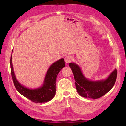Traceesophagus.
Wrapping results in <instances>:
<instances>
[{
    "mask_svg": "<svg viewBox=\"0 0 126 126\" xmlns=\"http://www.w3.org/2000/svg\"><path fill=\"white\" fill-rule=\"evenodd\" d=\"M64 61L66 63H69L71 61V57L69 56H67L64 57Z\"/></svg>",
    "mask_w": 126,
    "mask_h": 126,
    "instance_id": "34e87169",
    "label": "esophagus"
}]
</instances>
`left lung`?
I'll use <instances>...</instances> for the list:
<instances>
[{
    "mask_svg": "<svg viewBox=\"0 0 126 126\" xmlns=\"http://www.w3.org/2000/svg\"><path fill=\"white\" fill-rule=\"evenodd\" d=\"M69 65L74 74L76 89L82 97L91 99L99 98L111 90L115 85L117 76L116 69L106 79L93 81L88 80L83 76L77 64L71 63Z\"/></svg>",
    "mask_w": 126,
    "mask_h": 126,
    "instance_id": "8db88e82",
    "label": "left lung"
}]
</instances>
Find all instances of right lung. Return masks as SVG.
Returning <instances> with one entry per match:
<instances>
[{
    "label": "right lung",
    "mask_w": 126,
    "mask_h": 126,
    "mask_svg": "<svg viewBox=\"0 0 126 126\" xmlns=\"http://www.w3.org/2000/svg\"><path fill=\"white\" fill-rule=\"evenodd\" d=\"M11 59L12 56H11L10 63L11 77L15 88L21 94L36 103L46 102L55 97L57 76L62 68L65 66L63 58L52 63L46 75L43 86L34 89L27 88L17 81L14 74Z\"/></svg>",
    "instance_id": "1"
}]
</instances>
